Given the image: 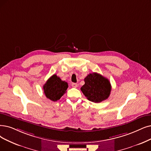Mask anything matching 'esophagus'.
<instances>
[{
    "instance_id": "1",
    "label": "esophagus",
    "mask_w": 151,
    "mask_h": 151,
    "mask_svg": "<svg viewBox=\"0 0 151 151\" xmlns=\"http://www.w3.org/2000/svg\"><path fill=\"white\" fill-rule=\"evenodd\" d=\"M72 87H73L74 88H76L77 87V83H72Z\"/></svg>"
}]
</instances>
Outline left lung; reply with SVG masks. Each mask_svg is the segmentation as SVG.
<instances>
[{"mask_svg": "<svg viewBox=\"0 0 151 151\" xmlns=\"http://www.w3.org/2000/svg\"><path fill=\"white\" fill-rule=\"evenodd\" d=\"M85 84L81 88L87 99L95 103H99L107 99L110 95L111 86L106 77L93 72L84 79Z\"/></svg>", "mask_w": 151, "mask_h": 151, "instance_id": "8db88e82", "label": "left lung"}]
</instances>
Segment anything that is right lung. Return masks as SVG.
<instances>
[{"label": "right lung", "mask_w": 151, "mask_h": 151, "mask_svg": "<svg viewBox=\"0 0 151 151\" xmlns=\"http://www.w3.org/2000/svg\"><path fill=\"white\" fill-rule=\"evenodd\" d=\"M68 87L67 82L62 81L56 74H54L46 81L43 86V90L47 99L56 101L61 99L66 92Z\"/></svg>", "instance_id": "add662e5"}]
</instances>
